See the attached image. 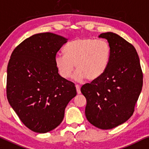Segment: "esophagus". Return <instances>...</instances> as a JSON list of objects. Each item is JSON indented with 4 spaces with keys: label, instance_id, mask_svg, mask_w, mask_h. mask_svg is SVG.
Listing matches in <instances>:
<instances>
[{
    "label": "esophagus",
    "instance_id": "1",
    "mask_svg": "<svg viewBox=\"0 0 149 149\" xmlns=\"http://www.w3.org/2000/svg\"><path fill=\"white\" fill-rule=\"evenodd\" d=\"M76 91H77V93H78V94H80L81 91H80V85L76 84Z\"/></svg>",
    "mask_w": 149,
    "mask_h": 149
}]
</instances>
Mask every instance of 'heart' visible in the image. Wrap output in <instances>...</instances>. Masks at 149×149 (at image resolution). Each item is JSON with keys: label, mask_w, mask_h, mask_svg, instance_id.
Masks as SVG:
<instances>
[{"label": "heart", "mask_w": 149, "mask_h": 149, "mask_svg": "<svg viewBox=\"0 0 149 149\" xmlns=\"http://www.w3.org/2000/svg\"><path fill=\"white\" fill-rule=\"evenodd\" d=\"M65 55L55 56V63L63 78H69L76 65L78 71L73 75L76 80L86 78L95 80L104 74L110 58V44L104 39L80 38L69 43L64 47Z\"/></svg>", "instance_id": "1"}]
</instances>
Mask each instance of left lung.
Returning a JSON list of instances; mask_svg holds the SVG:
<instances>
[{
    "label": "left lung",
    "instance_id": "1",
    "mask_svg": "<svg viewBox=\"0 0 149 149\" xmlns=\"http://www.w3.org/2000/svg\"><path fill=\"white\" fill-rule=\"evenodd\" d=\"M111 49L106 71L81 87L86 99L85 115L93 125L111 130L126 122L134 112L141 93L143 74L133 45L115 33H102Z\"/></svg>",
    "mask_w": 149,
    "mask_h": 149
}]
</instances>
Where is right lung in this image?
<instances>
[{"mask_svg": "<svg viewBox=\"0 0 149 149\" xmlns=\"http://www.w3.org/2000/svg\"><path fill=\"white\" fill-rule=\"evenodd\" d=\"M67 39L51 33L35 34L17 45L7 66V97L26 127L44 134L63 121L77 95L74 83L58 73L55 56Z\"/></svg>", "mask_w": 149, "mask_h": 149, "instance_id": "obj_1", "label": "right lung"}]
</instances>
